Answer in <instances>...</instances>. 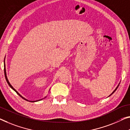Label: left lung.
Segmentation results:
<instances>
[{
    "label": "left lung",
    "mask_w": 130,
    "mask_h": 130,
    "mask_svg": "<svg viewBox=\"0 0 130 130\" xmlns=\"http://www.w3.org/2000/svg\"><path fill=\"white\" fill-rule=\"evenodd\" d=\"M119 84H120V83H119V85H117V87H116V89H115V90H114V91H113V92H112V93H111V94H110V95H109V96H108V97H109V96H111V95H112V94H113V93H114V92H115V91H116V89H117V88H118V87H119Z\"/></svg>",
    "instance_id": "8db88e82"
}]
</instances>
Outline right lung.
Wrapping results in <instances>:
<instances>
[{
  "instance_id": "obj_1",
  "label": "right lung",
  "mask_w": 130,
  "mask_h": 130,
  "mask_svg": "<svg viewBox=\"0 0 130 130\" xmlns=\"http://www.w3.org/2000/svg\"><path fill=\"white\" fill-rule=\"evenodd\" d=\"M4 71H5V78H6V81H7V84H9V85L10 86V87L11 88V89H13L14 91L15 92H16L18 95H19L20 96V97H21L23 99H24V100H25V101H28V102H38V101H41V100H42V99H43L44 98H45L46 97V96H45L44 98H42V99H39V100H37V101H29V100H28V99H25V98H24L23 96H22L20 94V93L18 92L15 90V89L13 87V86H12L11 84H10V83H9V80H8V79H7V74H6V66H5V60H4ZM50 91V90H49Z\"/></svg>"
}]
</instances>
